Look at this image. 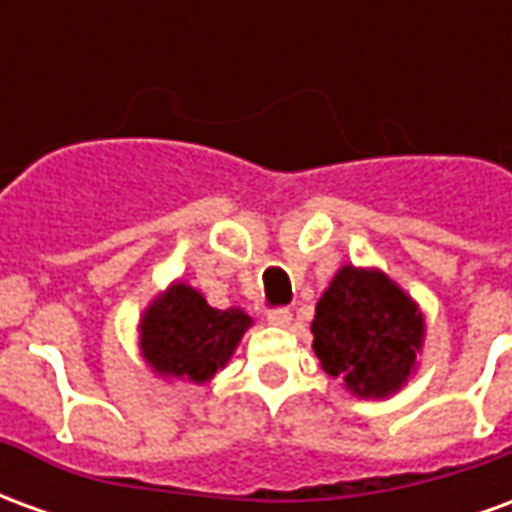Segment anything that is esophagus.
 <instances>
[{
	"label": "esophagus",
	"mask_w": 512,
	"mask_h": 512,
	"mask_svg": "<svg viewBox=\"0 0 512 512\" xmlns=\"http://www.w3.org/2000/svg\"><path fill=\"white\" fill-rule=\"evenodd\" d=\"M266 321L271 326H290V310L288 307H274L266 312Z\"/></svg>",
	"instance_id": "esophagus-1"
}]
</instances>
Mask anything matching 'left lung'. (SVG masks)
<instances>
[{
    "mask_svg": "<svg viewBox=\"0 0 512 512\" xmlns=\"http://www.w3.org/2000/svg\"><path fill=\"white\" fill-rule=\"evenodd\" d=\"M422 315L381 271L345 266L315 307V354L323 370L362 397L400 389L417 362Z\"/></svg>",
    "mask_w": 512,
    "mask_h": 512,
    "instance_id": "1",
    "label": "left lung"
}]
</instances>
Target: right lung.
<instances>
[{"mask_svg": "<svg viewBox=\"0 0 512 512\" xmlns=\"http://www.w3.org/2000/svg\"><path fill=\"white\" fill-rule=\"evenodd\" d=\"M241 310H216L189 285H172L142 321V354L156 373L202 384L224 367L249 326Z\"/></svg>", "mask_w": 512, "mask_h": 512, "instance_id": "right-lung-1", "label": "right lung"}]
</instances>
